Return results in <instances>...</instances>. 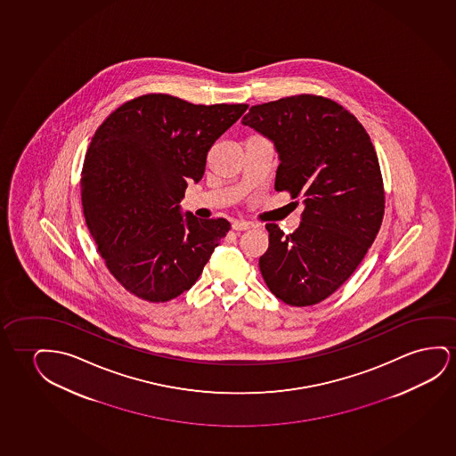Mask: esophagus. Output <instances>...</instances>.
Returning <instances> with one entry per match:
<instances>
[{"label":"esophagus","instance_id":"esophagus-1","mask_svg":"<svg viewBox=\"0 0 456 456\" xmlns=\"http://www.w3.org/2000/svg\"><path fill=\"white\" fill-rule=\"evenodd\" d=\"M251 226H253V224L247 222V220H234L232 222V230H236V232H245V230L251 228Z\"/></svg>","mask_w":456,"mask_h":456}]
</instances>
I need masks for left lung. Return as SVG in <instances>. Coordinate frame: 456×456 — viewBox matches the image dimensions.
I'll use <instances>...</instances> for the list:
<instances>
[{"label":"left lung","mask_w":456,"mask_h":456,"mask_svg":"<svg viewBox=\"0 0 456 456\" xmlns=\"http://www.w3.org/2000/svg\"><path fill=\"white\" fill-rule=\"evenodd\" d=\"M242 125L273 142L275 189L302 195L305 206L292 234L265 224L264 281L286 305H317L350 278L379 234L385 191L375 148L356 117L323 96L251 106Z\"/></svg>","instance_id":"obj_1"}]
</instances>
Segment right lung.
Masks as SVG:
<instances>
[{
    "label": "right lung",
    "instance_id": "1",
    "mask_svg": "<svg viewBox=\"0 0 456 456\" xmlns=\"http://www.w3.org/2000/svg\"><path fill=\"white\" fill-rule=\"evenodd\" d=\"M247 104L187 103L148 94L114 110L84 159V217L98 251L123 288L168 302L192 288L230 232L224 218L183 216L187 183H199L214 142Z\"/></svg>",
    "mask_w": 456,
    "mask_h": 456
}]
</instances>
